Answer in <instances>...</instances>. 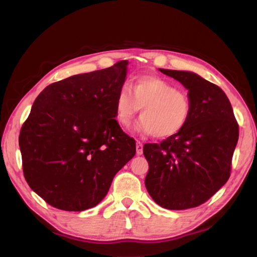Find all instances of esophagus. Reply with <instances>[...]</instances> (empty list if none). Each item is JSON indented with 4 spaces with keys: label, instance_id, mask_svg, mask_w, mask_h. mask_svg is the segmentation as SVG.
<instances>
[{
    "label": "esophagus",
    "instance_id": "34e87169",
    "mask_svg": "<svg viewBox=\"0 0 257 257\" xmlns=\"http://www.w3.org/2000/svg\"><path fill=\"white\" fill-rule=\"evenodd\" d=\"M136 152H137V155L138 156H140V155H143V152H144V145L141 144V143H138L136 144Z\"/></svg>",
    "mask_w": 257,
    "mask_h": 257
}]
</instances>
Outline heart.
<instances>
[{"label": "heart", "instance_id": "heart-1", "mask_svg": "<svg viewBox=\"0 0 257 257\" xmlns=\"http://www.w3.org/2000/svg\"><path fill=\"white\" fill-rule=\"evenodd\" d=\"M141 109L136 129L158 138H169L187 125L191 100L184 91L169 80L157 76H140L133 84L120 86L114 99V114L121 127H128Z\"/></svg>", "mask_w": 257, "mask_h": 257}]
</instances>
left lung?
<instances>
[{"instance_id":"1","label":"left lung","mask_w":257,"mask_h":257,"mask_svg":"<svg viewBox=\"0 0 257 257\" xmlns=\"http://www.w3.org/2000/svg\"><path fill=\"white\" fill-rule=\"evenodd\" d=\"M160 72L189 90L192 109L179 134L144 146L149 163L145 184L151 198L165 209H191L206 202L230 178L238 123L219 86L191 72Z\"/></svg>"}]
</instances>
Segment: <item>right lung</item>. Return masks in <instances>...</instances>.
Here are the masks:
<instances>
[{"instance_id":"obj_1","label":"right lung","mask_w":257,"mask_h":257,"mask_svg":"<svg viewBox=\"0 0 257 257\" xmlns=\"http://www.w3.org/2000/svg\"><path fill=\"white\" fill-rule=\"evenodd\" d=\"M127 61L48 85L33 103L19 144L26 182L48 204L84 211L105 198L113 177L136 154L114 99Z\"/></svg>"}]
</instances>
